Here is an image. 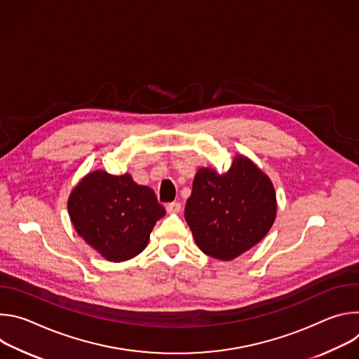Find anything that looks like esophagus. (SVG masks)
I'll use <instances>...</instances> for the list:
<instances>
[{"instance_id": "34e87169", "label": "esophagus", "mask_w": 359, "mask_h": 359, "mask_svg": "<svg viewBox=\"0 0 359 359\" xmlns=\"http://www.w3.org/2000/svg\"><path fill=\"white\" fill-rule=\"evenodd\" d=\"M166 210L168 213H179L182 210V204L177 201H172L166 206Z\"/></svg>"}]
</instances>
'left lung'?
Returning <instances> with one entry per match:
<instances>
[{
  "label": "left lung",
  "mask_w": 359,
  "mask_h": 359,
  "mask_svg": "<svg viewBox=\"0 0 359 359\" xmlns=\"http://www.w3.org/2000/svg\"><path fill=\"white\" fill-rule=\"evenodd\" d=\"M276 213L271 180L241 155L223 175L212 168L198 169L184 208V219L198 248L223 262L262 241Z\"/></svg>",
  "instance_id": "left-lung-1"
}]
</instances>
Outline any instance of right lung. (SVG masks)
Listing matches in <instances>:
<instances>
[{
  "label": "right lung",
  "instance_id": "add662e5",
  "mask_svg": "<svg viewBox=\"0 0 359 359\" xmlns=\"http://www.w3.org/2000/svg\"><path fill=\"white\" fill-rule=\"evenodd\" d=\"M68 212L76 233L102 257L121 263L147 245L156 222L166 215L155 191L129 173L104 170L86 175L72 190Z\"/></svg>",
  "mask_w": 359,
  "mask_h": 359
}]
</instances>
